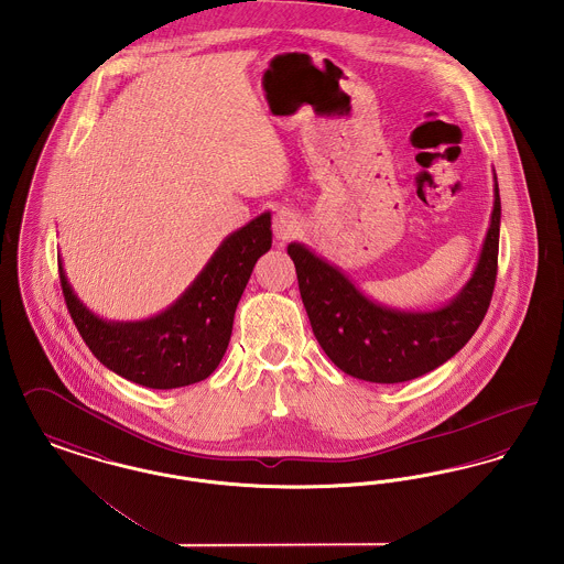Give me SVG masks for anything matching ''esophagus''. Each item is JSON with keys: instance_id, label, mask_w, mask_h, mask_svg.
I'll list each match as a JSON object with an SVG mask.
<instances>
[{"instance_id": "34e87169", "label": "esophagus", "mask_w": 564, "mask_h": 564, "mask_svg": "<svg viewBox=\"0 0 564 564\" xmlns=\"http://www.w3.org/2000/svg\"><path fill=\"white\" fill-rule=\"evenodd\" d=\"M273 234L280 241H289L299 234V218L293 209H280L273 216Z\"/></svg>"}]
</instances>
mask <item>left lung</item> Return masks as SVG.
<instances>
[{
    "label": "left lung",
    "instance_id": "obj_1",
    "mask_svg": "<svg viewBox=\"0 0 564 564\" xmlns=\"http://www.w3.org/2000/svg\"><path fill=\"white\" fill-rule=\"evenodd\" d=\"M501 197L467 284L437 310H397L360 293L341 269L305 243H289L312 330L325 355L348 376L399 384L420 378L456 355L481 325L497 282Z\"/></svg>",
    "mask_w": 564,
    "mask_h": 564
}]
</instances>
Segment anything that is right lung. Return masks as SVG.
Here are the masks:
<instances>
[{"instance_id":"right-lung-1","label":"right lung","mask_w":564,"mask_h":564,"mask_svg":"<svg viewBox=\"0 0 564 564\" xmlns=\"http://www.w3.org/2000/svg\"><path fill=\"white\" fill-rule=\"evenodd\" d=\"M271 248V214L223 239L206 268L163 312L144 321H104L74 293L59 257L61 289L74 325L101 365L135 384L170 390L214 373L227 352L250 273Z\"/></svg>"}]
</instances>
